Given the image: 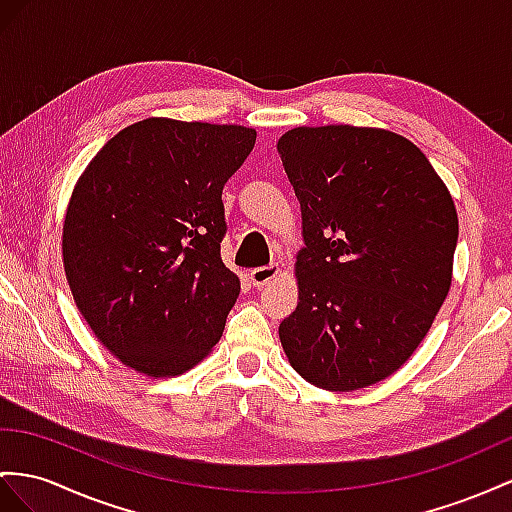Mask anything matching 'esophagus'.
<instances>
[{
  "label": "esophagus",
  "mask_w": 512,
  "mask_h": 512,
  "mask_svg": "<svg viewBox=\"0 0 512 512\" xmlns=\"http://www.w3.org/2000/svg\"><path fill=\"white\" fill-rule=\"evenodd\" d=\"M277 274H279V266L277 264H268V266H261V268H255V270L248 272V279H251V283L255 287H264L270 281L277 279Z\"/></svg>",
  "instance_id": "34e87169"
}]
</instances>
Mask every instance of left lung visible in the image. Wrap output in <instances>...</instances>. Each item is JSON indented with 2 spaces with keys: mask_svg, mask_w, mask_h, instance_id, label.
I'll list each match as a JSON object with an SVG mask.
<instances>
[{
  "mask_svg": "<svg viewBox=\"0 0 512 512\" xmlns=\"http://www.w3.org/2000/svg\"><path fill=\"white\" fill-rule=\"evenodd\" d=\"M277 149L305 238L283 350L320 389L370 387L409 361L450 292L454 201L428 157L387 129L296 127Z\"/></svg>",
  "mask_w": 512,
  "mask_h": 512,
  "instance_id": "obj_1",
  "label": "left lung"
}]
</instances>
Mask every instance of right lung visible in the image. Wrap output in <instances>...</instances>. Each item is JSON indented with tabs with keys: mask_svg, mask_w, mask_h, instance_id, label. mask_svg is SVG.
I'll list each match as a JSON object with an SVG mask.
<instances>
[{
	"mask_svg": "<svg viewBox=\"0 0 512 512\" xmlns=\"http://www.w3.org/2000/svg\"><path fill=\"white\" fill-rule=\"evenodd\" d=\"M242 125L144 119L119 131L75 183L64 272L116 359L177 376L225 331L240 279L222 264V188L255 147Z\"/></svg>",
	"mask_w": 512,
	"mask_h": 512,
	"instance_id": "obj_1",
	"label": "right lung"
}]
</instances>
